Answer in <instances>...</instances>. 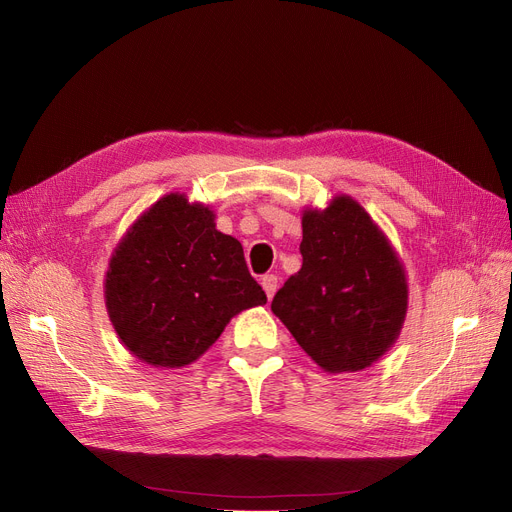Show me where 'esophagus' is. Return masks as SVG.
I'll return each instance as SVG.
<instances>
[{
    "label": "esophagus",
    "mask_w": 512,
    "mask_h": 512,
    "mask_svg": "<svg viewBox=\"0 0 512 512\" xmlns=\"http://www.w3.org/2000/svg\"><path fill=\"white\" fill-rule=\"evenodd\" d=\"M261 286H263V290H265V294H267V299H272L274 294H276V288H278V276L265 274V276L261 278Z\"/></svg>",
    "instance_id": "1"
}]
</instances>
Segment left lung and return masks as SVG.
<instances>
[{
  "instance_id": "left-lung-1",
  "label": "left lung",
  "mask_w": 512,
  "mask_h": 512,
  "mask_svg": "<svg viewBox=\"0 0 512 512\" xmlns=\"http://www.w3.org/2000/svg\"><path fill=\"white\" fill-rule=\"evenodd\" d=\"M303 265L272 311L330 373L361 371L396 342L407 317L405 267L386 234L351 197L303 213Z\"/></svg>"
}]
</instances>
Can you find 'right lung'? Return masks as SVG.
<instances>
[{"label": "right lung", "mask_w": 512, "mask_h": 512, "mask_svg": "<svg viewBox=\"0 0 512 512\" xmlns=\"http://www.w3.org/2000/svg\"><path fill=\"white\" fill-rule=\"evenodd\" d=\"M213 211L170 193L134 222L105 274V307L128 351L153 367H186L240 311L267 297L242 245Z\"/></svg>", "instance_id": "obj_1"}]
</instances>
